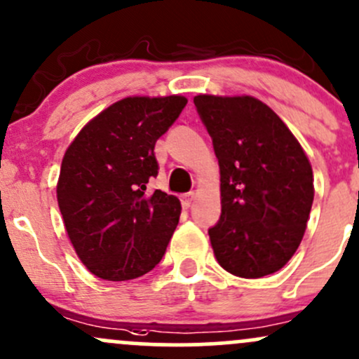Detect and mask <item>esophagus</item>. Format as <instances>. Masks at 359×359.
Listing matches in <instances>:
<instances>
[{
    "instance_id": "34e87169",
    "label": "esophagus",
    "mask_w": 359,
    "mask_h": 359,
    "mask_svg": "<svg viewBox=\"0 0 359 359\" xmlns=\"http://www.w3.org/2000/svg\"><path fill=\"white\" fill-rule=\"evenodd\" d=\"M194 198H196V194L194 192H189V194H184L182 198H180V201H182V206L186 208H191V204H192V201H194Z\"/></svg>"
}]
</instances>
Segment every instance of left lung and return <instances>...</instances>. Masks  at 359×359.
<instances>
[{"mask_svg": "<svg viewBox=\"0 0 359 359\" xmlns=\"http://www.w3.org/2000/svg\"><path fill=\"white\" fill-rule=\"evenodd\" d=\"M219 163L222 216L210 228L219 266L240 278L285 267L313 203L309 156L288 126L250 95L194 97Z\"/></svg>", "mask_w": 359, "mask_h": 359, "instance_id": "1", "label": "left lung"}]
</instances>
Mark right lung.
Here are the masks:
<instances>
[{
  "mask_svg": "<svg viewBox=\"0 0 359 359\" xmlns=\"http://www.w3.org/2000/svg\"><path fill=\"white\" fill-rule=\"evenodd\" d=\"M187 98L126 97L86 122L62 156L57 204L86 269L107 281L149 273L179 223L180 201L156 189L155 143Z\"/></svg>",
  "mask_w": 359,
  "mask_h": 359,
  "instance_id": "right-lung-1",
  "label": "right lung"
}]
</instances>
